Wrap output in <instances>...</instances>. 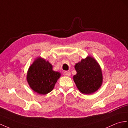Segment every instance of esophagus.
Listing matches in <instances>:
<instances>
[{
	"mask_svg": "<svg viewBox=\"0 0 128 128\" xmlns=\"http://www.w3.org/2000/svg\"><path fill=\"white\" fill-rule=\"evenodd\" d=\"M70 74H71V73L70 72L66 71V72H64V76H70Z\"/></svg>",
	"mask_w": 128,
	"mask_h": 128,
	"instance_id": "34e87169",
	"label": "esophagus"
}]
</instances>
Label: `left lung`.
<instances>
[{
	"mask_svg": "<svg viewBox=\"0 0 128 128\" xmlns=\"http://www.w3.org/2000/svg\"><path fill=\"white\" fill-rule=\"evenodd\" d=\"M76 74L73 76L78 89L83 94H92L100 88L102 75L100 66L95 59L88 56L75 65Z\"/></svg>",
	"mask_w": 128,
	"mask_h": 128,
	"instance_id": "obj_1",
	"label": "left lung"
}]
</instances>
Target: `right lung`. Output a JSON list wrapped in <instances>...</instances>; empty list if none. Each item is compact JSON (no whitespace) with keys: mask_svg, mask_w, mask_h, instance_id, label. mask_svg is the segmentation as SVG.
<instances>
[{"mask_svg":"<svg viewBox=\"0 0 128 128\" xmlns=\"http://www.w3.org/2000/svg\"><path fill=\"white\" fill-rule=\"evenodd\" d=\"M60 76V73L52 70V66L49 61L39 57L30 66L26 80L34 91L46 94L53 90Z\"/></svg>","mask_w":128,"mask_h":128,"instance_id":"obj_1","label":"right lung"}]
</instances>
